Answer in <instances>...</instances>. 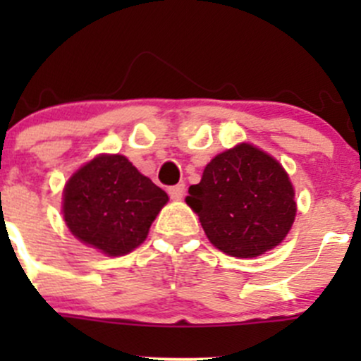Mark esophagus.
<instances>
[{"label": "esophagus", "instance_id": "obj_1", "mask_svg": "<svg viewBox=\"0 0 361 361\" xmlns=\"http://www.w3.org/2000/svg\"><path fill=\"white\" fill-rule=\"evenodd\" d=\"M167 192H169V197L173 199V201H181L185 195V185L178 183V185H174V187L167 188Z\"/></svg>", "mask_w": 361, "mask_h": 361}]
</instances>
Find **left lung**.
<instances>
[{"label":"left lung","instance_id":"8db88e82","mask_svg":"<svg viewBox=\"0 0 361 361\" xmlns=\"http://www.w3.org/2000/svg\"><path fill=\"white\" fill-rule=\"evenodd\" d=\"M185 201L199 214L211 245L239 258L276 248L297 213L286 171L274 157L248 143L211 160L201 183L188 188Z\"/></svg>","mask_w":361,"mask_h":361}]
</instances>
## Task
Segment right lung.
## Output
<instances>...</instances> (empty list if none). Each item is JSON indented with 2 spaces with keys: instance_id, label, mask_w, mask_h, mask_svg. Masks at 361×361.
<instances>
[{
  "instance_id": "obj_1",
  "label": "right lung",
  "mask_w": 361,
  "mask_h": 361,
  "mask_svg": "<svg viewBox=\"0 0 361 361\" xmlns=\"http://www.w3.org/2000/svg\"><path fill=\"white\" fill-rule=\"evenodd\" d=\"M167 201L166 192L123 155H97L68 180L63 214L76 239L120 257L147 239Z\"/></svg>"
}]
</instances>
